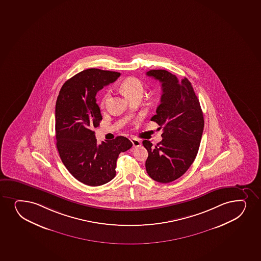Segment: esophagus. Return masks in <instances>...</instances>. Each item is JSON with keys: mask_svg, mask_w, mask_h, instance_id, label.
<instances>
[{"mask_svg": "<svg viewBox=\"0 0 261 261\" xmlns=\"http://www.w3.org/2000/svg\"><path fill=\"white\" fill-rule=\"evenodd\" d=\"M130 141H132L134 147H138L141 145V142H140V140H138V138H130Z\"/></svg>", "mask_w": 261, "mask_h": 261, "instance_id": "1", "label": "esophagus"}]
</instances>
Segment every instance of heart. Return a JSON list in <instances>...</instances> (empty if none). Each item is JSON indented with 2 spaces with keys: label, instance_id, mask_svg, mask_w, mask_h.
I'll return each mask as SVG.
<instances>
[{
  "label": "heart",
  "instance_id": "1",
  "mask_svg": "<svg viewBox=\"0 0 261 261\" xmlns=\"http://www.w3.org/2000/svg\"><path fill=\"white\" fill-rule=\"evenodd\" d=\"M120 89L129 99L132 96L143 95L144 93V86L142 82L138 78L133 77V76H129L124 79L120 84ZM110 97H111V92L107 91L102 96V102H101L102 106L106 105Z\"/></svg>",
  "mask_w": 261,
  "mask_h": 261
}]
</instances>
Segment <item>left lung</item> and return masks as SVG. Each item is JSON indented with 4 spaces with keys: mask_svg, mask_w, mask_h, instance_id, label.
I'll use <instances>...</instances> for the list:
<instances>
[{
    "mask_svg": "<svg viewBox=\"0 0 261 261\" xmlns=\"http://www.w3.org/2000/svg\"><path fill=\"white\" fill-rule=\"evenodd\" d=\"M148 76L159 80L163 94L156 115L150 120L163 129L162 141L148 151L145 167L148 175L159 183L177 179L189 169L198 154L204 130V117L198 96L187 78L181 81L165 69H151Z\"/></svg>",
    "mask_w": 261,
    "mask_h": 261,
    "instance_id": "obj_1",
    "label": "left lung"
}]
</instances>
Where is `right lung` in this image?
Segmentation results:
<instances>
[{
	"label": "right lung",
	"mask_w": 261,
	"mask_h": 261,
	"mask_svg": "<svg viewBox=\"0 0 261 261\" xmlns=\"http://www.w3.org/2000/svg\"><path fill=\"white\" fill-rule=\"evenodd\" d=\"M119 75L118 72L85 69L65 82L57 96V150L69 173L87 186H102L113 179L118 155L132 146L122 136L97 144L94 132L102 120L96 93Z\"/></svg>",
	"instance_id": "1"
}]
</instances>
